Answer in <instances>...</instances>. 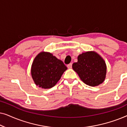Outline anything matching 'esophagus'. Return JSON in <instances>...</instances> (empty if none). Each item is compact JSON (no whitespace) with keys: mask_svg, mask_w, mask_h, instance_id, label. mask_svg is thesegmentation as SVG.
I'll list each match as a JSON object with an SVG mask.
<instances>
[{"mask_svg":"<svg viewBox=\"0 0 127 127\" xmlns=\"http://www.w3.org/2000/svg\"><path fill=\"white\" fill-rule=\"evenodd\" d=\"M67 67H68L69 69L72 68V63H70V64H68V65H67Z\"/></svg>","mask_w":127,"mask_h":127,"instance_id":"34e87169","label":"esophagus"}]
</instances>
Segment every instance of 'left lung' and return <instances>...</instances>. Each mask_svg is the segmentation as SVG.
Instances as JSON below:
<instances>
[{"label":"left lung","instance_id":"1","mask_svg":"<svg viewBox=\"0 0 127 127\" xmlns=\"http://www.w3.org/2000/svg\"><path fill=\"white\" fill-rule=\"evenodd\" d=\"M72 68L85 84L97 86L105 80L106 65L102 57L94 51L82 53L78 56L77 62L73 63Z\"/></svg>","mask_w":127,"mask_h":127}]
</instances>
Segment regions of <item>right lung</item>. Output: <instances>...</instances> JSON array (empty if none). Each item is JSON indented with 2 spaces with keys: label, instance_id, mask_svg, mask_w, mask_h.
I'll list each match as a JSON object with an SVG mask.
<instances>
[{
  "label": "right lung",
  "instance_id": "add662e5",
  "mask_svg": "<svg viewBox=\"0 0 127 127\" xmlns=\"http://www.w3.org/2000/svg\"><path fill=\"white\" fill-rule=\"evenodd\" d=\"M66 69L63 62L52 54L41 52L33 62L31 74L36 86L47 89L53 87Z\"/></svg>",
  "mask_w": 127,
  "mask_h": 127
}]
</instances>
